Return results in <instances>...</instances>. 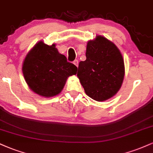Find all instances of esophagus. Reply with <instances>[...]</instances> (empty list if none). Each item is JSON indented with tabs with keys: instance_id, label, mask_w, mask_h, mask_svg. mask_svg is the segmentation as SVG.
I'll return each mask as SVG.
<instances>
[{
	"instance_id": "obj_1",
	"label": "esophagus",
	"mask_w": 153,
	"mask_h": 153,
	"mask_svg": "<svg viewBox=\"0 0 153 153\" xmlns=\"http://www.w3.org/2000/svg\"><path fill=\"white\" fill-rule=\"evenodd\" d=\"M73 63H74V65H75V66H77V67H78V63H79V61L78 60H75L74 61H73Z\"/></svg>"
}]
</instances>
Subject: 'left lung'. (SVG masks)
<instances>
[{"label":"left lung","mask_w":153,"mask_h":153,"mask_svg":"<svg viewBox=\"0 0 153 153\" xmlns=\"http://www.w3.org/2000/svg\"><path fill=\"white\" fill-rule=\"evenodd\" d=\"M85 56L86 60L79 62L77 73L85 92L98 102L108 100L117 93L124 78L120 51L113 42L97 36L88 42Z\"/></svg>","instance_id":"8db88e82"}]
</instances>
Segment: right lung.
<instances>
[{
	"mask_svg": "<svg viewBox=\"0 0 153 153\" xmlns=\"http://www.w3.org/2000/svg\"><path fill=\"white\" fill-rule=\"evenodd\" d=\"M22 71L25 82L34 93L50 97L61 92L67 78L76 74L78 68L67 61L55 44L48 45L39 41L27 54Z\"/></svg>",
	"mask_w": 153,
	"mask_h": 153,
	"instance_id": "right-lung-1",
	"label": "right lung"
}]
</instances>
